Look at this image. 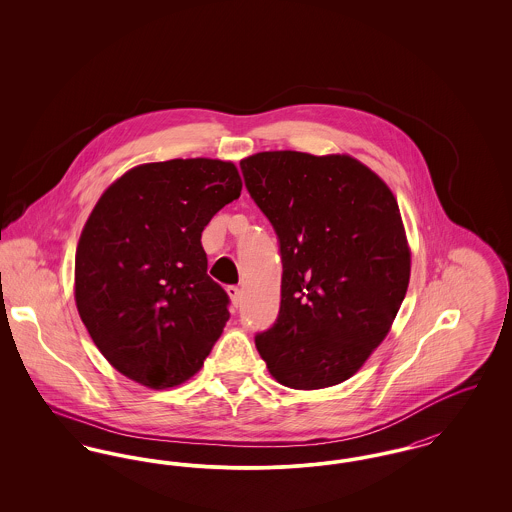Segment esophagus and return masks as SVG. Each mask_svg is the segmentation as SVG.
<instances>
[{
    "label": "esophagus",
    "instance_id": "esophagus-1",
    "mask_svg": "<svg viewBox=\"0 0 512 512\" xmlns=\"http://www.w3.org/2000/svg\"><path fill=\"white\" fill-rule=\"evenodd\" d=\"M226 292L230 295L232 307H234V309H238V305H240V301H242V292H240V288H238V286H228V288H226Z\"/></svg>",
    "mask_w": 512,
    "mask_h": 512
}]
</instances>
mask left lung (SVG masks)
<instances>
[{"instance_id": "1", "label": "left lung", "mask_w": 512, "mask_h": 512, "mask_svg": "<svg viewBox=\"0 0 512 512\" xmlns=\"http://www.w3.org/2000/svg\"><path fill=\"white\" fill-rule=\"evenodd\" d=\"M240 167L282 255L280 313L257 351L286 388L341 384L388 336L409 288L399 205L349 155L263 151Z\"/></svg>"}]
</instances>
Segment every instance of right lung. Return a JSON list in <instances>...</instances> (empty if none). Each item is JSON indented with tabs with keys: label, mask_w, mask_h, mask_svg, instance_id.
Instances as JSON below:
<instances>
[{
	"label": "right lung",
	"mask_w": 512,
	"mask_h": 512,
	"mask_svg": "<svg viewBox=\"0 0 512 512\" xmlns=\"http://www.w3.org/2000/svg\"><path fill=\"white\" fill-rule=\"evenodd\" d=\"M240 192L234 163L199 157L134 167L99 197L76 247L74 299L126 378L174 388L219 340L230 299L207 274L201 232Z\"/></svg>",
	"instance_id": "obj_1"
}]
</instances>
